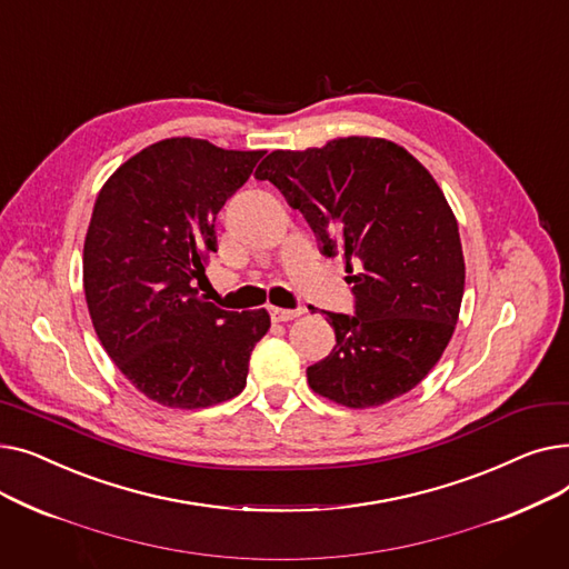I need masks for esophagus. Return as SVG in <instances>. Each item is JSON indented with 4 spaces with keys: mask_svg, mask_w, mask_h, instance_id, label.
I'll return each mask as SVG.
<instances>
[{
    "mask_svg": "<svg viewBox=\"0 0 569 569\" xmlns=\"http://www.w3.org/2000/svg\"><path fill=\"white\" fill-rule=\"evenodd\" d=\"M305 311L302 309H279V307H269V316H272L274 322H288L300 318Z\"/></svg>",
    "mask_w": 569,
    "mask_h": 569,
    "instance_id": "obj_1",
    "label": "esophagus"
}]
</instances>
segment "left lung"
<instances>
[{"instance_id":"left-lung-1","label":"left lung","mask_w":569,"mask_h":569,"mask_svg":"<svg viewBox=\"0 0 569 569\" xmlns=\"http://www.w3.org/2000/svg\"><path fill=\"white\" fill-rule=\"evenodd\" d=\"M300 209L327 258L343 256L355 313L322 311L337 346L307 369L311 390L346 408L410 392L459 320L466 264L459 226L429 170L385 138L277 149L256 170Z\"/></svg>"}]
</instances>
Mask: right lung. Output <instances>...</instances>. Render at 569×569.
<instances>
[{
    "mask_svg": "<svg viewBox=\"0 0 569 569\" xmlns=\"http://www.w3.org/2000/svg\"><path fill=\"white\" fill-rule=\"evenodd\" d=\"M258 152L168 138L119 166L94 202L82 256L87 309L117 369L168 408H207L244 390L269 313L223 311L198 295L214 221Z\"/></svg>",
    "mask_w": 569,
    "mask_h": 569,
    "instance_id": "add662e5",
    "label": "right lung"
}]
</instances>
